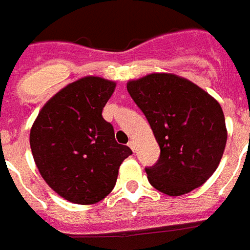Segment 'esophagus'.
Listing matches in <instances>:
<instances>
[{"mask_svg": "<svg viewBox=\"0 0 250 250\" xmlns=\"http://www.w3.org/2000/svg\"><path fill=\"white\" fill-rule=\"evenodd\" d=\"M127 146H129V147H130V148L133 149V151H134V152H135V149H137V147H135V142L134 141L129 142V143H127Z\"/></svg>", "mask_w": 250, "mask_h": 250, "instance_id": "obj_1", "label": "esophagus"}]
</instances>
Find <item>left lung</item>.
<instances>
[{"instance_id":"1","label":"left lung","mask_w":250,"mask_h":250,"mask_svg":"<svg viewBox=\"0 0 250 250\" xmlns=\"http://www.w3.org/2000/svg\"><path fill=\"white\" fill-rule=\"evenodd\" d=\"M160 147L146 167L148 182L169 196L200 187L218 167L227 130L221 105L207 91L170 73H152L126 85Z\"/></svg>"}]
</instances>
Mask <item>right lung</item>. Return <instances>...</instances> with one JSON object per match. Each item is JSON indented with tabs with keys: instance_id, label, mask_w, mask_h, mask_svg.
Listing matches in <instances>:
<instances>
[{
	"instance_id": "right-lung-1",
	"label": "right lung",
	"mask_w": 250,
	"mask_h": 250,
	"mask_svg": "<svg viewBox=\"0 0 250 250\" xmlns=\"http://www.w3.org/2000/svg\"><path fill=\"white\" fill-rule=\"evenodd\" d=\"M116 83L83 77L57 93L40 111L29 143L35 163L51 188L76 204H95L113 189L119 167L130 156L115 139L102 111Z\"/></svg>"
}]
</instances>
